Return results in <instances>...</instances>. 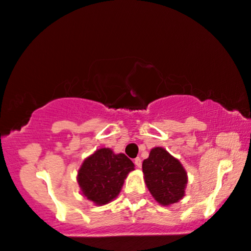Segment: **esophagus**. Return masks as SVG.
Wrapping results in <instances>:
<instances>
[{
  "label": "esophagus",
  "instance_id": "1",
  "mask_svg": "<svg viewBox=\"0 0 251 251\" xmlns=\"http://www.w3.org/2000/svg\"><path fill=\"white\" fill-rule=\"evenodd\" d=\"M134 164L138 168H141V166H142V162H141V158L140 157H136V158H134Z\"/></svg>",
  "mask_w": 251,
  "mask_h": 251
}]
</instances>
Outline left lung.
Segmentation results:
<instances>
[{
    "label": "left lung",
    "mask_w": 251,
    "mask_h": 251,
    "mask_svg": "<svg viewBox=\"0 0 251 251\" xmlns=\"http://www.w3.org/2000/svg\"><path fill=\"white\" fill-rule=\"evenodd\" d=\"M146 185L158 204L169 206L185 195L188 175L182 163L162 147L151 151L142 162Z\"/></svg>",
    "instance_id": "1"
}]
</instances>
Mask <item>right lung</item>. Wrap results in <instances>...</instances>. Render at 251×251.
<instances>
[{
    "label": "right lung",
    "instance_id": "add662e5",
    "mask_svg": "<svg viewBox=\"0 0 251 251\" xmlns=\"http://www.w3.org/2000/svg\"><path fill=\"white\" fill-rule=\"evenodd\" d=\"M134 170V163L125 154L100 148L85 158L77 173L82 195L96 205H105L119 195L124 180Z\"/></svg>",
    "mask_w": 251,
    "mask_h": 251
}]
</instances>
